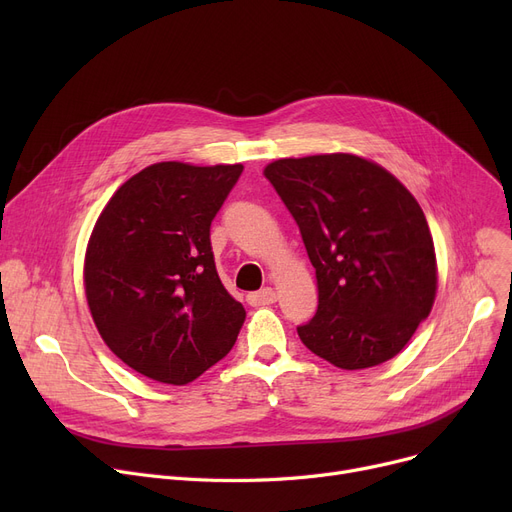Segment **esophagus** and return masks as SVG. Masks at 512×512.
<instances>
[{
	"label": "esophagus",
	"mask_w": 512,
	"mask_h": 512,
	"mask_svg": "<svg viewBox=\"0 0 512 512\" xmlns=\"http://www.w3.org/2000/svg\"><path fill=\"white\" fill-rule=\"evenodd\" d=\"M276 290L274 288H261V290H257V292H251L249 297H247V301H249V305L251 307H263V305H272V303H276Z\"/></svg>",
	"instance_id": "esophagus-1"
}]
</instances>
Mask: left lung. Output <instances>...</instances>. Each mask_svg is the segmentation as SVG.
<instances>
[{
    "mask_svg": "<svg viewBox=\"0 0 512 512\" xmlns=\"http://www.w3.org/2000/svg\"><path fill=\"white\" fill-rule=\"evenodd\" d=\"M265 178L299 224L319 305L297 332L317 357L365 369L396 357L436 299L434 238L415 197L351 153L272 161Z\"/></svg>",
    "mask_w": 512,
    "mask_h": 512,
    "instance_id": "obj_1",
    "label": "left lung"
}]
</instances>
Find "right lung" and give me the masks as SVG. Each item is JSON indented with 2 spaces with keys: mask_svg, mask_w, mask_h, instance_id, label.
Wrapping results in <instances>:
<instances>
[{
  "mask_svg": "<svg viewBox=\"0 0 512 512\" xmlns=\"http://www.w3.org/2000/svg\"><path fill=\"white\" fill-rule=\"evenodd\" d=\"M242 166L159 161L107 201L85 255V294L110 351L182 386L224 359L245 321L215 270L209 228Z\"/></svg>",
  "mask_w": 512,
  "mask_h": 512,
  "instance_id": "right-lung-1",
  "label": "right lung"
}]
</instances>
